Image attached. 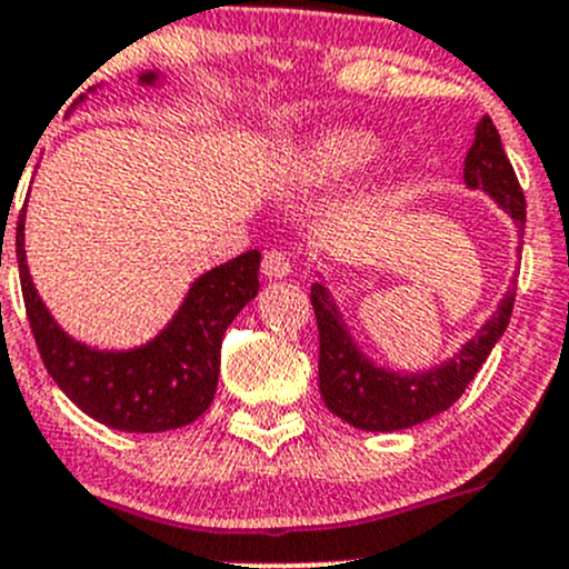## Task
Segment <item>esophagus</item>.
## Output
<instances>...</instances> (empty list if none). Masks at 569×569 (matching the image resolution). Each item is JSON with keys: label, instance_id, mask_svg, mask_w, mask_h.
<instances>
[{"label": "esophagus", "instance_id": "esophagus-1", "mask_svg": "<svg viewBox=\"0 0 569 569\" xmlns=\"http://www.w3.org/2000/svg\"><path fill=\"white\" fill-rule=\"evenodd\" d=\"M260 272H263V278H267V280H283V278H289L291 263H289V258H286L283 252L272 249V252L263 254Z\"/></svg>", "mask_w": 569, "mask_h": 569}]
</instances>
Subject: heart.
<instances>
[{"label":"heart","mask_w":569,"mask_h":569,"mask_svg":"<svg viewBox=\"0 0 569 569\" xmlns=\"http://www.w3.org/2000/svg\"><path fill=\"white\" fill-rule=\"evenodd\" d=\"M381 153L379 137L362 129H331L311 137L286 164V179L300 190H328L357 179Z\"/></svg>","instance_id":"heart-1"}]
</instances>
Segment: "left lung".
<instances>
[{
  "label": "left lung",
  "instance_id": "1",
  "mask_svg": "<svg viewBox=\"0 0 569 569\" xmlns=\"http://www.w3.org/2000/svg\"><path fill=\"white\" fill-rule=\"evenodd\" d=\"M463 182L469 190H482L493 204L517 224L522 252L525 230V196L517 182L511 162L502 151L500 131L493 129L491 117H480L475 142L463 162ZM311 286V306L320 328V392L328 410L350 427L365 432H396L429 421L463 396L469 381L488 359L491 348L506 333L517 297V280H511L500 306L482 322L480 331L460 345L452 357L429 370H392L376 365L365 353L357 337L345 322L331 286L317 272Z\"/></svg>",
  "mask_w": 569,
  "mask_h": 569
}]
</instances>
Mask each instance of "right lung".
<instances>
[{
    "instance_id": "1",
    "label": "right lung",
    "mask_w": 569,
    "mask_h": 569,
    "mask_svg": "<svg viewBox=\"0 0 569 569\" xmlns=\"http://www.w3.org/2000/svg\"><path fill=\"white\" fill-rule=\"evenodd\" d=\"M137 87L159 89L164 87V76L159 69H148L137 78ZM24 219L28 201L16 224L24 309L41 359L69 401L120 432H168L193 423L210 407L219 387L224 331L238 311L258 297V249L196 278L177 315L148 342L134 348H98L63 331L41 300L24 252Z\"/></svg>"
}]
</instances>
